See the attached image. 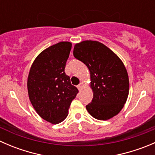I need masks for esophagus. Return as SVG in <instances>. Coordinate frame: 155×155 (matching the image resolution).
I'll list each match as a JSON object with an SVG mask.
<instances>
[{"instance_id": "obj_1", "label": "esophagus", "mask_w": 155, "mask_h": 155, "mask_svg": "<svg viewBox=\"0 0 155 155\" xmlns=\"http://www.w3.org/2000/svg\"><path fill=\"white\" fill-rule=\"evenodd\" d=\"M83 87H84V85H83V83H82V82H81V83L79 84V85H78V86H77L78 89H79V91H81V90H82V89L83 88Z\"/></svg>"}]
</instances>
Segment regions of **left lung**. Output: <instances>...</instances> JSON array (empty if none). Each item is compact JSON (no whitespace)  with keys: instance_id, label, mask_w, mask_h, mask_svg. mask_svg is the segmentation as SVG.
Listing matches in <instances>:
<instances>
[{"instance_id":"left-lung-1","label":"left lung","mask_w":155,"mask_h":155,"mask_svg":"<svg viewBox=\"0 0 155 155\" xmlns=\"http://www.w3.org/2000/svg\"><path fill=\"white\" fill-rule=\"evenodd\" d=\"M73 55L90 71L93 99L86 106L89 114L108 120L119 113L129 94V78L121 59L104 44L92 40L76 43Z\"/></svg>"}]
</instances>
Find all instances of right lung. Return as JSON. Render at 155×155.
Here are the masks:
<instances>
[{
	"mask_svg": "<svg viewBox=\"0 0 155 155\" xmlns=\"http://www.w3.org/2000/svg\"><path fill=\"white\" fill-rule=\"evenodd\" d=\"M72 43L60 42L43 50L33 62L28 77V92L39 115L51 124L63 121L78 94L64 72Z\"/></svg>",
	"mask_w": 155,
	"mask_h": 155,
	"instance_id": "right-lung-1",
	"label": "right lung"
}]
</instances>
